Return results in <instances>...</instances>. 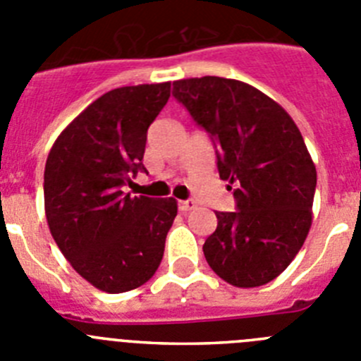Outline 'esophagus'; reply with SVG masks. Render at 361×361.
Returning <instances> with one entry per match:
<instances>
[{
    "label": "esophagus",
    "instance_id": "obj_1",
    "mask_svg": "<svg viewBox=\"0 0 361 361\" xmlns=\"http://www.w3.org/2000/svg\"><path fill=\"white\" fill-rule=\"evenodd\" d=\"M195 206H197L195 200H178V209H180L183 213L191 212Z\"/></svg>",
    "mask_w": 361,
    "mask_h": 361
}]
</instances>
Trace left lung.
Wrapping results in <instances>:
<instances>
[{"mask_svg":"<svg viewBox=\"0 0 361 361\" xmlns=\"http://www.w3.org/2000/svg\"><path fill=\"white\" fill-rule=\"evenodd\" d=\"M173 95L216 145L220 178L237 186V212H216V229L202 245L209 267L235 288L275 280L312 224L317 168L298 126L276 101L237 79H180Z\"/></svg>","mask_w":361,"mask_h":361,"instance_id":"left-lung-1","label":"left lung"}]
</instances>
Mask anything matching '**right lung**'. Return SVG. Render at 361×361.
I'll use <instances>...</instances> for the list:
<instances>
[{"label":"right lung","mask_w":361,"mask_h":361,"mask_svg":"<svg viewBox=\"0 0 361 361\" xmlns=\"http://www.w3.org/2000/svg\"><path fill=\"white\" fill-rule=\"evenodd\" d=\"M171 82L123 86L95 99L59 133L44 166V213L70 266L104 293L148 282L164 255L177 200L130 197L145 170L146 133Z\"/></svg>","instance_id":"obj_1"}]
</instances>
